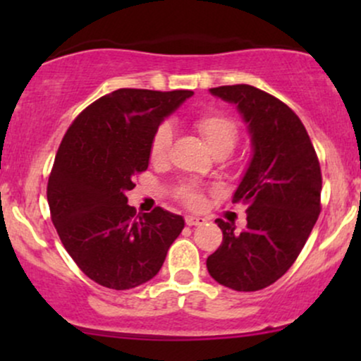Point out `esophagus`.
Returning <instances> with one entry per match:
<instances>
[{
	"label": "esophagus",
	"instance_id": "obj_1",
	"mask_svg": "<svg viewBox=\"0 0 361 361\" xmlns=\"http://www.w3.org/2000/svg\"><path fill=\"white\" fill-rule=\"evenodd\" d=\"M186 226H204L207 222L204 217H195V215H186L185 217Z\"/></svg>",
	"mask_w": 361,
	"mask_h": 361
}]
</instances>
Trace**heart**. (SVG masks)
Masks as SVG:
<instances>
[{
    "label": "heart",
    "instance_id": "b5f03b06",
    "mask_svg": "<svg viewBox=\"0 0 361 361\" xmlns=\"http://www.w3.org/2000/svg\"><path fill=\"white\" fill-rule=\"evenodd\" d=\"M193 126L214 156H227L234 149L235 140H238V126H235L233 118L217 114V111H209V114L198 115L195 118ZM171 142V127L168 123L157 127L154 134H152L151 144H149V157H151L152 163L161 164L166 161ZM178 197L185 205L193 207V209L200 207L202 202H204L200 190L192 185H186L178 190Z\"/></svg>",
    "mask_w": 361,
    "mask_h": 361
}]
</instances>
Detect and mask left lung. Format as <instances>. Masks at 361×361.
Returning a JSON list of instances; mask_svg holds the SVG:
<instances>
[{"instance_id":"1","label":"left lung","mask_w":361,"mask_h":361,"mask_svg":"<svg viewBox=\"0 0 361 361\" xmlns=\"http://www.w3.org/2000/svg\"><path fill=\"white\" fill-rule=\"evenodd\" d=\"M235 105L251 135L252 157L234 204L247 207V226L217 219L222 244L207 258L215 281L255 292L283 276L321 212V166L307 130L283 102L250 85L210 88Z\"/></svg>"}]
</instances>
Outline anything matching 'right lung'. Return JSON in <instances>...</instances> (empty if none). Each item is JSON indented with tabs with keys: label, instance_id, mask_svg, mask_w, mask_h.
<instances>
[{
	"label": "right lung",
	"instance_id": "add662e5",
	"mask_svg": "<svg viewBox=\"0 0 361 361\" xmlns=\"http://www.w3.org/2000/svg\"><path fill=\"white\" fill-rule=\"evenodd\" d=\"M193 91L122 88L91 103L62 139L47 202L66 251L86 276L128 290L154 279L185 227L181 215L127 205L149 166L152 134Z\"/></svg>",
	"mask_w": 361,
	"mask_h": 361
}]
</instances>
